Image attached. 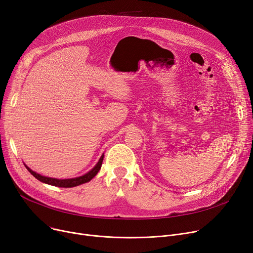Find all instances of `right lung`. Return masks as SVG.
Segmentation results:
<instances>
[{"label":"right lung","mask_w":253,"mask_h":253,"mask_svg":"<svg viewBox=\"0 0 253 253\" xmlns=\"http://www.w3.org/2000/svg\"><path fill=\"white\" fill-rule=\"evenodd\" d=\"M103 157H104V155H101L97 164L94 167H93V169H91L89 172H87L86 174H84L82 176H79V177H75V178H68V179H57V178L43 176L41 174L36 173L35 171H33L31 168H29L25 164H24V166H25L26 169L30 171V173L40 181H42V182L47 183V184L55 185V187H58V188H73V187H77V185H80L82 183L90 181L93 177H94L98 173V171L101 168Z\"/></svg>","instance_id":"obj_1"}]
</instances>
